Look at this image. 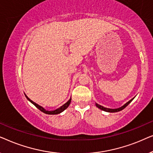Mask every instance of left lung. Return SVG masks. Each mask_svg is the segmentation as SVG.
I'll list each match as a JSON object with an SVG mask.
<instances>
[{
	"label": "left lung",
	"mask_w": 153,
	"mask_h": 153,
	"mask_svg": "<svg viewBox=\"0 0 153 153\" xmlns=\"http://www.w3.org/2000/svg\"><path fill=\"white\" fill-rule=\"evenodd\" d=\"M134 99V98H133ZM133 99H131V100H129V101L128 102H127L126 104H125V105H123V106H121V107H120V108H115V109H111V108H105V107H104V106H101V105H100V104H96V106H97L98 108H100V109L101 110H103V111H107V112H118V111H121V110H123V109H124V108L126 107V106L128 105V104L130 103V102L132 101L133 100Z\"/></svg>",
	"instance_id": "8db88e82"
}]
</instances>
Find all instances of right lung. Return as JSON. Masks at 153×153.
<instances>
[{
	"label": "right lung",
	"instance_id": "obj_1",
	"mask_svg": "<svg viewBox=\"0 0 153 153\" xmlns=\"http://www.w3.org/2000/svg\"><path fill=\"white\" fill-rule=\"evenodd\" d=\"M26 98L27 99H28L29 101H30L31 103L32 104H34V105L36 106V107L38 108L39 110H40L41 111H42L43 113H45V114H50V115H54V114H60V113H61V112H62L63 111L65 110V109H66L69 106V105H70V102H71V98L70 100H68V102H67L65 104H63V105H62V106H60V108H57V109H56V110H54V111H46L45 108H44L43 107H42L41 106H39V105H38V104H36V103H35L34 102H33L32 100H30L29 99V98L27 97V96L26 95Z\"/></svg>",
	"mask_w": 153,
	"mask_h": 153
}]
</instances>
